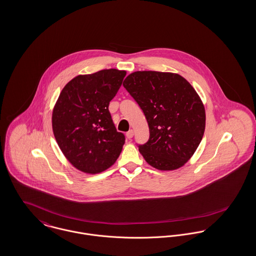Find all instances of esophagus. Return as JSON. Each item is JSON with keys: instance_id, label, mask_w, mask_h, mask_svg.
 Instances as JSON below:
<instances>
[{"instance_id": "obj_1", "label": "esophagus", "mask_w": 256, "mask_h": 256, "mask_svg": "<svg viewBox=\"0 0 256 256\" xmlns=\"http://www.w3.org/2000/svg\"><path fill=\"white\" fill-rule=\"evenodd\" d=\"M126 136L128 139H132V136H134V130H130L126 132Z\"/></svg>"}]
</instances>
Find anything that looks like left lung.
<instances>
[{"label": "left lung", "mask_w": 256, "mask_h": 256, "mask_svg": "<svg viewBox=\"0 0 256 256\" xmlns=\"http://www.w3.org/2000/svg\"><path fill=\"white\" fill-rule=\"evenodd\" d=\"M122 86L142 109L150 138L139 152L158 170L183 166L197 150L206 128L204 103L191 84L170 72L136 71Z\"/></svg>", "instance_id": "left-lung-1"}]
</instances>
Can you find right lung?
Masks as SVG:
<instances>
[{
  "mask_svg": "<svg viewBox=\"0 0 256 256\" xmlns=\"http://www.w3.org/2000/svg\"><path fill=\"white\" fill-rule=\"evenodd\" d=\"M126 72L104 69L79 75L63 88L52 110V132L59 148L80 172L100 174L117 160L124 144L109 103L118 92Z\"/></svg>",
  "mask_w": 256,
  "mask_h": 256,
  "instance_id": "add662e5",
  "label": "right lung"
}]
</instances>
